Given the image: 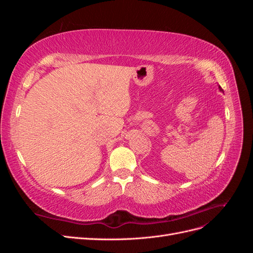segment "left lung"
I'll return each instance as SVG.
<instances>
[{
    "instance_id": "obj_1",
    "label": "left lung",
    "mask_w": 253,
    "mask_h": 253,
    "mask_svg": "<svg viewBox=\"0 0 253 253\" xmlns=\"http://www.w3.org/2000/svg\"><path fill=\"white\" fill-rule=\"evenodd\" d=\"M219 88H220V89H221V87H220V86H219Z\"/></svg>"
}]
</instances>
